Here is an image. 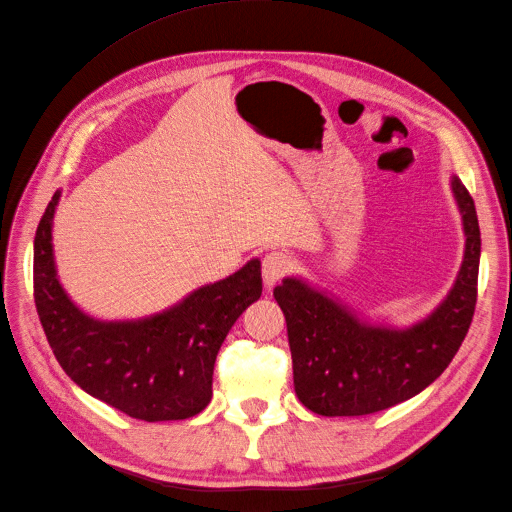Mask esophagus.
Returning <instances> with one entry per match:
<instances>
[{
  "mask_svg": "<svg viewBox=\"0 0 512 512\" xmlns=\"http://www.w3.org/2000/svg\"><path fill=\"white\" fill-rule=\"evenodd\" d=\"M292 269V262L284 252H269L262 258V282L267 288H273L277 282L286 277Z\"/></svg>",
  "mask_w": 512,
  "mask_h": 512,
  "instance_id": "34e87169",
  "label": "esophagus"
}]
</instances>
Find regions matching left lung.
<instances>
[{
  "instance_id": "8db88e82",
  "label": "left lung",
  "mask_w": 512,
  "mask_h": 512,
  "mask_svg": "<svg viewBox=\"0 0 512 512\" xmlns=\"http://www.w3.org/2000/svg\"><path fill=\"white\" fill-rule=\"evenodd\" d=\"M463 213L466 256L446 301L408 331L361 324L342 305L299 280L273 290L288 327L294 393L322 416H363L401 404L453 361L472 324L478 297L480 228L470 192L453 179Z\"/></svg>"
}]
</instances>
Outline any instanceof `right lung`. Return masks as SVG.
Returning <instances> with one entry per match:
<instances>
[{
    "label": "right lung",
    "mask_w": 512,
    "mask_h": 512,
    "mask_svg": "<svg viewBox=\"0 0 512 512\" xmlns=\"http://www.w3.org/2000/svg\"><path fill=\"white\" fill-rule=\"evenodd\" d=\"M57 200L55 192L36 230L34 301L61 369L91 397L141 421H181L205 410L215 356L232 324L262 294L260 262L198 288L160 316L100 322L76 309L55 277Z\"/></svg>",
    "instance_id": "obj_1"
}]
</instances>
